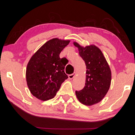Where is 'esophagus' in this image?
Here are the masks:
<instances>
[{"label": "esophagus", "mask_w": 135, "mask_h": 135, "mask_svg": "<svg viewBox=\"0 0 135 135\" xmlns=\"http://www.w3.org/2000/svg\"><path fill=\"white\" fill-rule=\"evenodd\" d=\"M76 73L74 72V73H73V74H71L68 75V78H69L70 79H73L75 76H76Z\"/></svg>", "instance_id": "obj_1"}]
</instances>
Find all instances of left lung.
<instances>
[{"instance_id": "8db88e82", "label": "left lung", "mask_w": 135, "mask_h": 135, "mask_svg": "<svg viewBox=\"0 0 135 135\" xmlns=\"http://www.w3.org/2000/svg\"><path fill=\"white\" fill-rule=\"evenodd\" d=\"M74 45L86 66L85 86L81 90L76 91L77 99L81 104L90 106L99 102L109 89L111 71L101 51L95 45L83 47L77 42Z\"/></svg>"}]
</instances>
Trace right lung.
I'll use <instances>...</instances> for the list:
<instances>
[{"mask_svg":"<svg viewBox=\"0 0 135 135\" xmlns=\"http://www.w3.org/2000/svg\"><path fill=\"white\" fill-rule=\"evenodd\" d=\"M70 42L52 38L30 59L26 69L27 83L31 94L37 99L47 100L54 98L68 79L64 72L67 59L60 58L59 54Z\"/></svg>","mask_w":135,"mask_h":135,"instance_id":"add662e5","label":"right lung"}]
</instances>
